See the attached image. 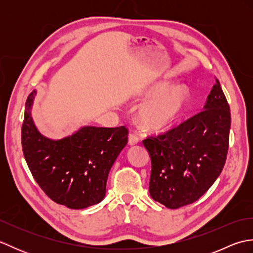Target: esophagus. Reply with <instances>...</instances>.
I'll return each instance as SVG.
<instances>
[{"mask_svg":"<svg viewBox=\"0 0 253 253\" xmlns=\"http://www.w3.org/2000/svg\"><path fill=\"white\" fill-rule=\"evenodd\" d=\"M139 142V138L137 135H135V133H130L129 136H128V144L129 146H135V144H137Z\"/></svg>","mask_w":253,"mask_h":253,"instance_id":"obj_1","label":"esophagus"}]
</instances>
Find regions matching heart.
<instances>
[{
	"label": "heart",
	"mask_w": 253,
	"mask_h": 253,
	"mask_svg": "<svg viewBox=\"0 0 253 253\" xmlns=\"http://www.w3.org/2000/svg\"><path fill=\"white\" fill-rule=\"evenodd\" d=\"M169 87V83H162L147 92L150 99L140 106L137 114L139 123L146 129H166L178 121L185 112L189 103V89L185 84Z\"/></svg>",
	"instance_id": "heart-1"
}]
</instances>
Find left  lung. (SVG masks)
Returning a JSON list of instances; mask_svg holds the SVG:
<instances>
[{
  "mask_svg": "<svg viewBox=\"0 0 253 253\" xmlns=\"http://www.w3.org/2000/svg\"><path fill=\"white\" fill-rule=\"evenodd\" d=\"M215 82L203 111L163 135L142 141L151 158L150 196L169 209L197 201L225 165L230 110L219 82Z\"/></svg>",
  "mask_w": 253,
  "mask_h": 253,
  "instance_id": "8db88e82",
  "label": "left lung"
}]
</instances>
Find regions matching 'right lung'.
I'll return each instance as SVG.
<instances>
[{
	"label": "right lung",
	"mask_w": 253,
	"mask_h": 253,
	"mask_svg": "<svg viewBox=\"0 0 253 253\" xmlns=\"http://www.w3.org/2000/svg\"><path fill=\"white\" fill-rule=\"evenodd\" d=\"M37 91L28 95L21 127V146L32 176L45 195L69 209L103 200L112 165L128 141L125 126H84L58 140L41 135L31 116Z\"/></svg>",
	"instance_id": "right-lung-1"
}]
</instances>
